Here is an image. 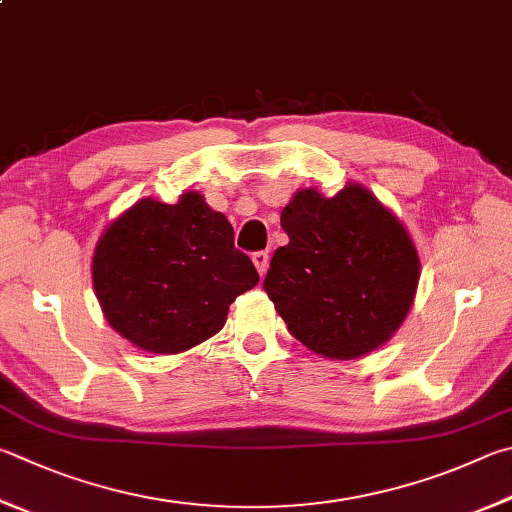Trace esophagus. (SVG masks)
I'll list each match as a JSON object with an SVG mask.
<instances>
[{"mask_svg":"<svg viewBox=\"0 0 512 512\" xmlns=\"http://www.w3.org/2000/svg\"><path fill=\"white\" fill-rule=\"evenodd\" d=\"M268 259H271V257H268V253H264V250H259V253H255L253 255V264H255V268H257V273L259 275H266V271H268Z\"/></svg>","mask_w":512,"mask_h":512,"instance_id":"34e87169","label":"esophagus"}]
</instances>
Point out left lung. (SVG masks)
Listing matches in <instances>:
<instances>
[{
	"label": "left lung",
	"instance_id": "1",
	"mask_svg": "<svg viewBox=\"0 0 512 512\" xmlns=\"http://www.w3.org/2000/svg\"><path fill=\"white\" fill-rule=\"evenodd\" d=\"M280 221L288 244L275 250L264 291L291 336L336 360L385 345L421 277L414 241L394 212L347 183L336 197L295 192Z\"/></svg>",
	"mask_w": 512,
	"mask_h": 512
}]
</instances>
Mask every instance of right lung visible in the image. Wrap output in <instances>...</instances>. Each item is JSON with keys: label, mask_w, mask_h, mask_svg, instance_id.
I'll return each instance as SVG.
<instances>
[{"label": "right lung", "mask_w": 512, "mask_h": 512, "mask_svg": "<svg viewBox=\"0 0 512 512\" xmlns=\"http://www.w3.org/2000/svg\"><path fill=\"white\" fill-rule=\"evenodd\" d=\"M96 297L111 329L150 353H181L224 327L235 297L257 286L235 232L199 192L136 201L102 232Z\"/></svg>", "instance_id": "obj_1"}]
</instances>
